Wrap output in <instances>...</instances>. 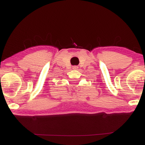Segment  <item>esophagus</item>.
I'll list each match as a JSON object with an SVG mask.
<instances>
[{"label": "esophagus", "instance_id": "obj_1", "mask_svg": "<svg viewBox=\"0 0 145 145\" xmlns=\"http://www.w3.org/2000/svg\"><path fill=\"white\" fill-rule=\"evenodd\" d=\"M78 66H73L72 67V69H74V70H77L78 69Z\"/></svg>", "mask_w": 145, "mask_h": 145}]
</instances>
